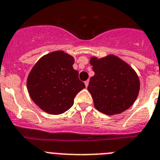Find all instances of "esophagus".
<instances>
[{"mask_svg":"<svg viewBox=\"0 0 160 160\" xmlns=\"http://www.w3.org/2000/svg\"><path fill=\"white\" fill-rule=\"evenodd\" d=\"M88 83H89V80H85V81H84V84H85L86 87H88Z\"/></svg>","mask_w":160,"mask_h":160,"instance_id":"1","label":"esophagus"}]
</instances>
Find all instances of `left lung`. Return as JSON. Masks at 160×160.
Listing matches in <instances>:
<instances>
[{"instance_id": "1", "label": "left lung", "mask_w": 160, "mask_h": 160, "mask_svg": "<svg viewBox=\"0 0 160 160\" xmlns=\"http://www.w3.org/2000/svg\"><path fill=\"white\" fill-rule=\"evenodd\" d=\"M90 64L95 75L90 78L88 90L98 111L107 115L118 114L134 103L140 89L135 71L118 56L109 55Z\"/></svg>"}]
</instances>
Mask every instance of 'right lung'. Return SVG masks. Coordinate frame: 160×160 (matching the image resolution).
Here are the masks:
<instances>
[{
  "instance_id": "obj_1",
  "label": "right lung",
  "mask_w": 160,
  "mask_h": 160,
  "mask_svg": "<svg viewBox=\"0 0 160 160\" xmlns=\"http://www.w3.org/2000/svg\"><path fill=\"white\" fill-rule=\"evenodd\" d=\"M74 58L63 51L44 55L35 63L27 78V89L31 99L50 114L68 110L79 92L85 88L73 68Z\"/></svg>"
}]
</instances>
